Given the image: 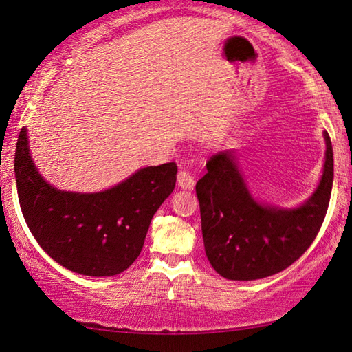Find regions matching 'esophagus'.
Segmentation results:
<instances>
[{"label": "esophagus", "mask_w": 352, "mask_h": 352, "mask_svg": "<svg viewBox=\"0 0 352 352\" xmlns=\"http://www.w3.org/2000/svg\"><path fill=\"white\" fill-rule=\"evenodd\" d=\"M177 182H178V186L183 188V190H188L191 191L194 185H196V180H194V177L190 170L183 169L178 172V177H177Z\"/></svg>", "instance_id": "34e87169"}]
</instances>
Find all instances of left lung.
<instances>
[{
  "mask_svg": "<svg viewBox=\"0 0 352 352\" xmlns=\"http://www.w3.org/2000/svg\"><path fill=\"white\" fill-rule=\"evenodd\" d=\"M326 158L316 190L300 206L261 202L246 185L234 150L207 162L196 185L202 237L210 264L226 280L251 281L294 264L316 239L326 218L333 183V151L327 131Z\"/></svg>",
  "mask_w": 352,
  "mask_h": 352,
  "instance_id": "left-lung-1",
  "label": "left lung"
}]
</instances>
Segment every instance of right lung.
Returning a JSON list of instances; mask_svg holds the SVG:
<instances>
[{
    "instance_id": "1",
    "label": "right lung",
    "mask_w": 352,
    "mask_h": 352,
    "mask_svg": "<svg viewBox=\"0 0 352 352\" xmlns=\"http://www.w3.org/2000/svg\"><path fill=\"white\" fill-rule=\"evenodd\" d=\"M14 170L20 208L41 248L87 276L118 275L138 259L151 218L177 182V164L166 162L99 192L58 190L36 169L26 128L19 134Z\"/></svg>"
}]
</instances>
